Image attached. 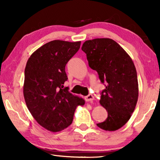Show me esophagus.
Here are the masks:
<instances>
[{
  "mask_svg": "<svg viewBox=\"0 0 160 160\" xmlns=\"http://www.w3.org/2000/svg\"><path fill=\"white\" fill-rule=\"evenodd\" d=\"M84 99L86 101H92V100H94V97L92 95H88L87 96H86V97H84Z\"/></svg>",
  "mask_w": 160,
  "mask_h": 160,
  "instance_id": "1",
  "label": "esophagus"
}]
</instances>
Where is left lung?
<instances>
[{"label":"left lung","mask_w":160,"mask_h":160,"mask_svg":"<svg viewBox=\"0 0 160 160\" xmlns=\"http://www.w3.org/2000/svg\"><path fill=\"white\" fill-rule=\"evenodd\" d=\"M82 50L87 54L89 66L98 72L106 89L100 103L108 117L98 127L115 131L130 119L138 98V83L135 65L123 48L111 38L86 41Z\"/></svg>","instance_id":"8db88e82"}]
</instances>
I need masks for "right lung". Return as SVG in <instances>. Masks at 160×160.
Masks as SVG:
<instances>
[{
  "mask_svg": "<svg viewBox=\"0 0 160 160\" xmlns=\"http://www.w3.org/2000/svg\"><path fill=\"white\" fill-rule=\"evenodd\" d=\"M80 45L81 41H52L35 51L26 64L23 86L26 105L36 122L51 132L71 125L76 107L85 103L63 86L68 79L65 65Z\"/></svg>",
  "mask_w": 160,
  "mask_h": 160,
  "instance_id": "add662e5",
  "label": "right lung"
}]
</instances>
